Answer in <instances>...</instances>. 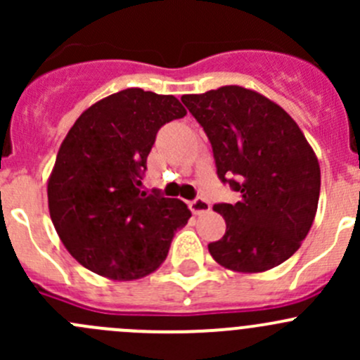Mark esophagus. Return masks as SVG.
<instances>
[{"mask_svg": "<svg viewBox=\"0 0 360 360\" xmlns=\"http://www.w3.org/2000/svg\"><path fill=\"white\" fill-rule=\"evenodd\" d=\"M190 209L193 214H203V212H209L210 210V202L205 200V198L197 197L195 200L190 202Z\"/></svg>", "mask_w": 360, "mask_h": 360, "instance_id": "esophagus-1", "label": "esophagus"}]
</instances>
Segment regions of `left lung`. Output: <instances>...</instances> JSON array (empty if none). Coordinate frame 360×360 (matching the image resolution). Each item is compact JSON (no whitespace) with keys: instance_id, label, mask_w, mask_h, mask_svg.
<instances>
[{"instance_id":"left-lung-1","label":"left lung","mask_w":360,"mask_h":360,"mask_svg":"<svg viewBox=\"0 0 360 360\" xmlns=\"http://www.w3.org/2000/svg\"><path fill=\"white\" fill-rule=\"evenodd\" d=\"M209 137L217 177L240 193L212 207L226 221L209 252L224 268L257 274L278 266L310 231L321 169L296 122L261 94L228 85L181 97Z\"/></svg>"}]
</instances>
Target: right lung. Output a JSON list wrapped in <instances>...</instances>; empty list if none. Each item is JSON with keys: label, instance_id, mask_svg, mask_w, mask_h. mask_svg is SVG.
Segmentation results:
<instances>
[{"label": "right lung", "instance_id": "add662e5", "mask_svg": "<svg viewBox=\"0 0 360 360\" xmlns=\"http://www.w3.org/2000/svg\"><path fill=\"white\" fill-rule=\"evenodd\" d=\"M186 110L174 96L127 89L82 112L49 181L52 223L71 256L94 274L132 281L165 261L191 210L141 191L158 130Z\"/></svg>", "mask_w": 360, "mask_h": 360}]
</instances>
